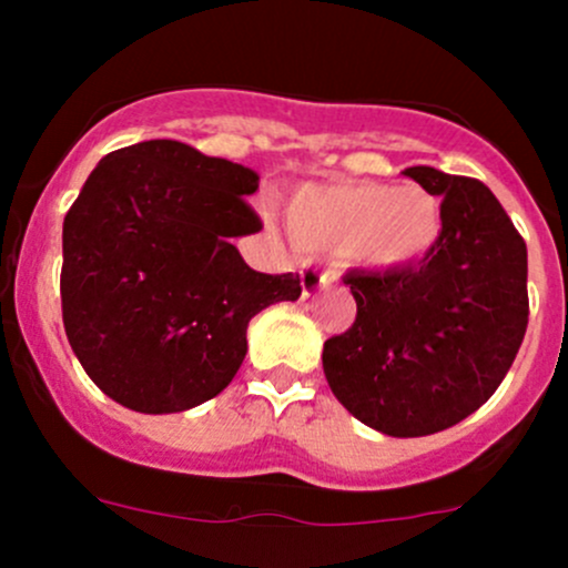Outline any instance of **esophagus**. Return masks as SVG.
<instances>
[{
    "mask_svg": "<svg viewBox=\"0 0 568 568\" xmlns=\"http://www.w3.org/2000/svg\"><path fill=\"white\" fill-rule=\"evenodd\" d=\"M332 283L329 272H316V268H302V294L313 296L318 291H324Z\"/></svg>",
    "mask_w": 568,
    "mask_h": 568,
    "instance_id": "34e87169",
    "label": "esophagus"
}]
</instances>
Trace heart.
<instances>
[{
	"label": "heart",
	"mask_w": 568,
	"mask_h": 568,
	"mask_svg": "<svg viewBox=\"0 0 568 568\" xmlns=\"http://www.w3.org/2000/svg\"><path fill=\"white\" fill-rule=\"evenodd\" d=\"M285 220L296 247L368 272L420 266L445 233L443 200L420 183H311L291 194Z\"/></svg>",
	"instance_id": "obj_1"
}]
</instances>
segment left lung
Masks as SVG:
<instances>
[{"label": "left lung", "instance_id": "obj_1", "mask_svg": "<svg viewBox=\"0 0 568 568\" xmlns=\"http://www.w3.org/2000/svg\"><path fill=\"white\" fill-rule=\"evenodd\" d=\"M404 175L443 197V242L409 272H348L357 318L321 359L357 420L426 437L473 415L506 379L528 329V247L478 178Z\"/></svg>", "mask_w": 568, "mask_h": 568}]
</instances>
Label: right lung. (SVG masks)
Returning <instances> with one entry per match:
<instances>
[{
  "label": "right lung",
  "instance_id": "obj_1",
  "mask_svg": "<svg viewBox=\"0 0 568 568\" xmlns=\"http://www.w3.org/2000/svg\"><path fill=\"white\" fill-rule=\"evenodd\" d=\"M257 173L175 140L112 151L62 222V324L90 379L145 415L231 385L247 324L300 300V274L250 268L233 236L261 225Z\"/></svg>",
  "mask_w": 568,
  "mask_h": 568
}]
</instances>
